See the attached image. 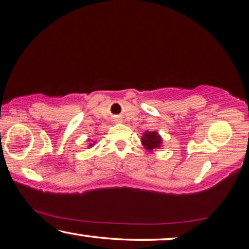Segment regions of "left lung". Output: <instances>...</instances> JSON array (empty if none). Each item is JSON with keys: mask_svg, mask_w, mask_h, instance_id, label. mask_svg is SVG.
<instances>
[{"mask_svg": "<svg viewBox=\"0 0 249 249\" xmlns=\"http://www.w3.org/2000/svg\"><path fill=\"white\" fill-rule=\"evenodd\" d=\"M142 142L146 149L153 151L161 146V137L156 131H146L142 137Z\"/></svg>", "mask_w": 249, "mask_h": 249, "instance_id": "8db88e82", "label": "left lung"}]
</instances>
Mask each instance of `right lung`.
<instances>
[{"label": "right lung", "instance_id": "1", "mask_svg": "<svg viewBox=\"0 0 249 249\" xmlns=\"http://www.w3.org/2000/svg\"><path fill=\"white\" fill-rule=\"evenodd\" d=\"M89 146H93V143H89Z\"/></svg>", "mask_w": 249, "mask_h": 249}]
</instances>
